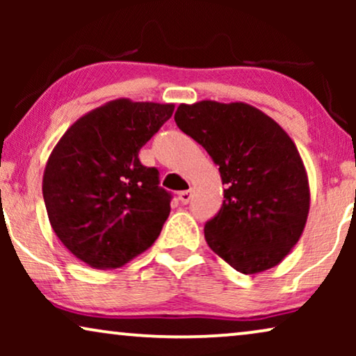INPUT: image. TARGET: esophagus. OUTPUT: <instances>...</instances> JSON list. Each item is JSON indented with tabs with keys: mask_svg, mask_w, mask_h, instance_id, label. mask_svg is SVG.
Segmentation results:
<instances>
[{
	"mask_svg": "<svg viewBox=\"0 0 356 356\" xmlns=\"http://www.w3.org/2000/svg\"><path fill=\"white\" fill-rule=\"evenodd\" d=\"M179 201H181L183 204H188L189 201H191V197H193V193L191 191H189V189H188V191H181V193H179Z\"/></svg>",
	"mask_w": 356,
	"mask_h": 356,
	"instance_id": "34e87169",
	"label": "esophagus"
}]
</instances>
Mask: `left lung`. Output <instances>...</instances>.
<instances>
[{
	"instance_id": "1",
	"label": "left lung",
	"mask_w": 356,
	"mask_h": 356,
	"mask_svg": "<svg viewBox=\"0 0 356 356\" xmlns=\"http://www.w3.org/2000/svg\"><path fill=\"white\" fill-rule=\"evenodd\" d=\"M177 126L218 165L220 211L204 225L213 252L241 274L279 264L303 233L309 186L293 140L254 106L204 100L179 105Z\"/></svg>"
}]
</instances>
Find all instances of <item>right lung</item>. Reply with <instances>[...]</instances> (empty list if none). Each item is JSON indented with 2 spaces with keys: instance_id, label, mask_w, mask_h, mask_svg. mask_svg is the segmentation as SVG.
<instances>
[{
  "instance_id": "obj_1",
  "label": "right lung",
  "mask_w": 356,
  "mask_h": 356,
  "mask_svg": "<svg viewBox=\"0 0 356 356\" xmlns=\"http://www.w3.org/2000/svg\"><path fill=\"white\" fill-rule=\"evenodd\" d=\"M173 105L110 102L82 116L53 149L43 201L63 245L95 269H115L157 240L172 193L139 150L173 115Z\"/></svg>"
}]
</instances>
